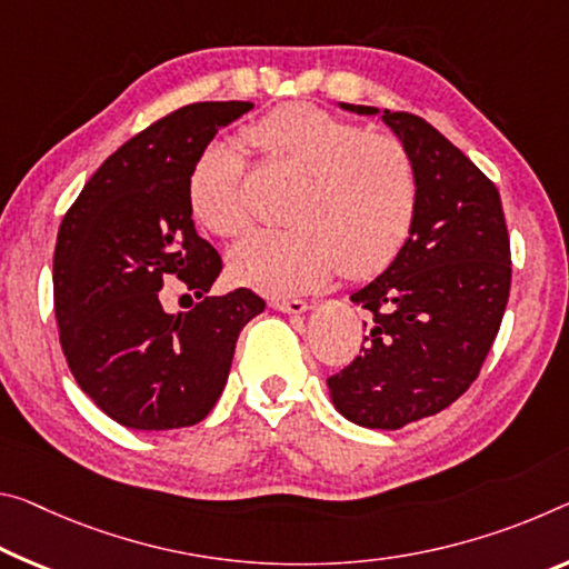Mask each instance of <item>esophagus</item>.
Masks as SVG:
<instances>
[{
    "instance_id": "obj_1",
    "label": "esophagus",
    "mask_w": 569,
    "mask_h": 569,
    "mask_svg": "<svg viewBox=\"0 0 569 569\" xmlns=\"http://www.w3.org/2000/svg\"><path fill=\"white\" fill-rule=\"evenodd\" d=\"M273 309L283 311V313H291V317H301L311 309V303H306L301 299H283V301H273Z\"/></svg>"
}]
</instances>
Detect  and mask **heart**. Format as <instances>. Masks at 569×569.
<instances>
[{"mask_svg":"<svg viewBox=\"0 0 569 569\" xmlns=\"http://www.w3.org/2000/svg\"><path fill=\"white\" fill-rule=\"evenodd\" d=\"M260 154L303 174L286 220L230 250L238 283L268 296L313 291L337 273L362 281L400 256L420 207V179L398 137L372 133L313 103H286L246 131ZM194 218L220 238L250 228L246 161L232 147L204 149L189 174Z\"/></svg>","mask_w":569,"mask_h":569,"instance_id":"heart-1","label":"heart"}]
</instances>
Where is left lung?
Returning <instances> with one entry per match:
<instances>
[{
  "label": "left lung",
  "mask_w": 569,
  "mask_h": 569,
  "mask_svg": "<svg viewBox=\"0 0 569 569\" xmlns=\"http://www.w3.org/2000/svg\"><path fill=\"white\" fill-rule=\"evenodd\" d=\"M380 116L415 161L420 207L400 256L349 296L369 311L367 347L327 385L347 420L398 430L446 410L479 377L509 301L511 252L491 179L420 116Z\"/></svg>",
  "instance_id": "left-lung-1"
}]
</instances>
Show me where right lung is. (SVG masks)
<instances>
[{
  "instance_id": "right-lung-1",
  "label": "right lung",
  "mask_w": 569,
  "mask_h": 569,
  "mask_svg": "<svg viewBox=\"0 0 569 569\" xmlns=\"http://www.w3.org/2000/svg\"><path fill=\"white\" fill-rule=\"evenodd\" d=\"M248 101H207L151 123L108 157L62 218L52 293L70 372L131 430L189 428L228 382L246 323L266 301L238 288L207 296L222 260L197 236L189 174ZM179 277L203 301L167 315L160 286Z\"/></svg>"
}]
</instances>
